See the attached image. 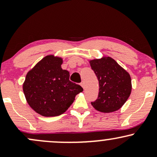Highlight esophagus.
I'll use <instances>...</instances> for the list:
<instances>
[{"label":"esophagus","mask_w":157,"mask_h":157,"mask_svg":"<svg viewBox=\"0 0 157 157\" xmlns=\"http://www.w3.org/2000/svg\"><path fill=\"white\" fill-rule=\"evenodd\" d=\"M80 86H82V87L83 88V89H85V83H84V82H83V81H82V82H81V83H80Z\"/></svg>","instance_id":"obj_1"}]
</instances>
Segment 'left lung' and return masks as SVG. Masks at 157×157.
<instances>
[{
  "instance_id": "8db88e82",
  "label": "left lung",
  "mask_w": 157,
  "mask_h": 157,
  "mask_svg": "<svg viewBox=\"0 0 157 157\" xmlns=\"http://www.w3.org/2000/svg\"><path fill=\"white\" fill-rule=\"evenodd\" d=\"M89 62L100 86L98 97L91 105L102 113L113 112L121 109L132 89L129 73L111 57L103 56Z\"/></svg>"
}]
</instances>
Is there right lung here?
Wrapping results in <instances>:
<instances>
[{
  "instance_id": "obj_1",
  "label": "right lung",
  "mask_w": 157,
  "mask_h": 157,
  "mask_svg": "<svg viewBox=\"0 0 157 157\" xmlns=\"http://www.w3.org/2000/svg\"><path fill=\"white\" fill-rule=\"evenodd\" d=\"M63 60L54 55L40 60L27 73L23 91L27 103L41 116L63 114L83 91L69 80V72L61 68Z\"/></svg>"
}]
</instances>
